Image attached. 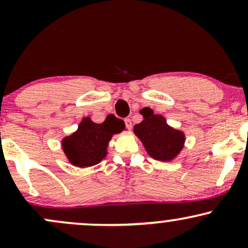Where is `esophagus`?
<instances>
[{
    "label": "esophagus",
    "instance_id": "34e87169",
    "mask_svg": "<svg viewBox=\"0 0 248 248\" xmlns=\"http://www.w3.org/2000/svg\"><path fill=\"white\" fill-rule=\"evenodd\" d=\"M124 124H126L127 129H132L133 124H132V120H130L129 118H126V119H124Z\"/></svg>",
    "mask_w": 248,
    "mask_h": 248
}]
</instances>
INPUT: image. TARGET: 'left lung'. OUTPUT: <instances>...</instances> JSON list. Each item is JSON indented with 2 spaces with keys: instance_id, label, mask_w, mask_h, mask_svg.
I'll list each match as a JSON object with an SVG mask.
<instances>
[{
  "instance_id": "obj_1",
  "label": "left lung",
  "mask_w": 248,
  "mask_h": 248,
  "mask_svg": "<svg viewBox=\"0 0 248 248\" xmlns=\"http://www.w3.org/2000/svg\"><path fill=\"white\" fill-rule=\"evenodd\" d=\"M141 113L144 119L134 126V133L140 138L152 157L160 161L171 160L183 147V133L168 126L166 119L154 114L150 108H144Z\"/></svg>"
}]
</instances>
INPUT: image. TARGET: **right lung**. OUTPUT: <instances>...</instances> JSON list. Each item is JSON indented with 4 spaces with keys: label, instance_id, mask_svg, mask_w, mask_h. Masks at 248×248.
Returning a JSON list of instances; mask_svg holds the SVG:
<instances>
[{
    "label": "right lung",
    "instance_id": "add662e5",
    "mask_svg": "<svg viewBox=\"0 0 248 248\" xmlns=\"http://www.w3.org/2000/svg\"><path fill=\"white\" fill-rule=\"evenodd\" d=\"M124 129V124L118 118H106L102 124L84 119L73 135L65 138L62 148L67 158L75 166L91 167L106 156V149L113 134Z\"/></svg>",
    "mask_w": 248,
    "mask_h": 248
}]
</instances>
